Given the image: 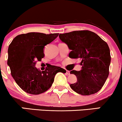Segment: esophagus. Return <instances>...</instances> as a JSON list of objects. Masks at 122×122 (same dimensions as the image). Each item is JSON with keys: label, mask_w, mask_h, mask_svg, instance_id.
<instances>
[{"label": "esophagus", "mask_w": 122, "mask_h": 122, "mask_svg": "<svg viewBox=\"0 0 122 122\" xmlns=\"http://www.w3.org/2000/svg\"><path fill=\"white\" fill-rule=\"evenodd\" d=\"M66 74L69 75V74H70V71H68V70H66Z\"/></svg>", "instance_id": "obj_1"}]
</instances>
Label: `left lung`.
I'll list each match as a JSON object with an SVG mask.
<instances>
[{"instance_id":"8db88e82","label":"left lung","mask_w":122,"mask_h":122,"mask_svg":"<svg viewBox=\"0 0 122 122\" xmlns=\"http://www.w3.org/2000/svg\"><path fill=\"white\" fill-rule=\"evenodd\" d=\"M59 38L71 50L69 57L79 58L81 61V70L70 71L77 78L76 83L70 84L71 89L84 96L99 91L109 74L111 56L107 43L96 34L88 30L60 34Z\"/></svg>"}]
</instances>
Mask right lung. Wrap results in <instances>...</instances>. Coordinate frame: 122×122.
Here are the masks:
<instances>
[{"instance_id":"1","label":"right lung","mask_w":122,"mask_h":122,"mask_svg":"<svg viewBox=\"0 0 122 122\" xmlns=\"http://www.w3.org/2000/svg\"><path fill=\"white\" fill-rule=\"evenodd\" d=\"M58 34H24L15 37L9 46L7 64L15 81L26 93L39 95L47 91L57 72H66L59 66L51 65L42 71L35 67L36 60L41 61L44 57V46L53 41Z\"/></svg>"}]
</instances>
